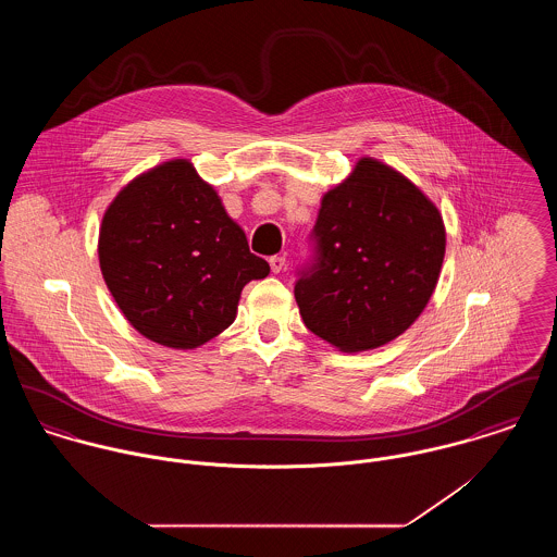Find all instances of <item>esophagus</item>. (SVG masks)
Here are the masks:
<instances>
[{"instance_id":"obj_1","label":"esophagus","mask_w":557,"mask_h":557,"mask_svg":"<svg viewBox=\"0 0 557 557\" xmlns=\"http://www.w3.org/2000/svg\"><path fill=\"white\" fill-rule=\"evenodd\" d=\"M268 263H270L272 272H274V274H278V272L285 268V257H281V255H272V257L268 259Z\"/></svg>"}]
</instances>
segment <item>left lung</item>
Returning a JSON list of instances; mask_svg holds the SVG:
<instances>
[{"label": "left lung", "mask_w": 557, "mask_h": 557, "mask_svg": "<svg viewBox=\"0 0 557 557\" xmlns=\"http://www.w3.org/2000/svg\"><path fill=\"white\" fill-rule=\"evenodd\" d=\"M319 263L296 283L307 327L338 351L377 349L426 309L444 263L437 206L384 160L362 157L323 193Z\"/></svg>", "instance_id": "obj_1"}]
</instances>
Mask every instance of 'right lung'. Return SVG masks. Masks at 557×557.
Returning <instances> with one entry per match:
<instances>
[{"label":"right lung","instance_id":"obj_1","mask_svg":"<svg viewBox=\"0 0 557 557\" xmlns=\"http://www.w3.org/2000/svg\"><path fill=\"white\" fill-rule=\"evenodd\" d=\"M98 261L128 323L171 349H197L227 330L244 285L270 274L188 159L160 162L113 197Z\"/></svg>","mask_w":557,"mask_h":557}]
</instances>
